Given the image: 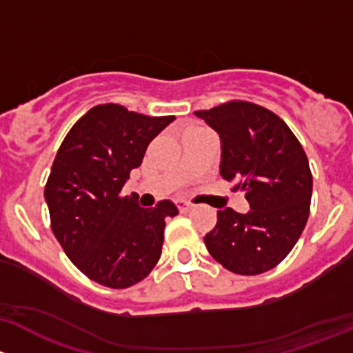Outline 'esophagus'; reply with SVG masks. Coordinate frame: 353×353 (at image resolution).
<instances>
[{"label":"esophagus","mask_w":353,"mask_h":353,"mask_svg":"<svg viewBox=\"0 0 353 353\" xmlns=\"http://www.w3.org/2000/svg\"><path fill=\"white\" fill-rule=\"evenodd\" d=\"M176 205H178V209H180V212H188V210L192 209V203H188V202H185V201H178L176 202Z\"/></svg>","instance_id":"esophagus-1"}]
</instances>
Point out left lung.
<instances>
[{"label":"left lung","mask_w":353,"mask_h":353,"mask_svg":"<svg viewBox=\"0 0 353 353\" xmlns=\"http://www.w3.org/2000/svg\"><path fill=\"white\" fill-rule=\"evenodd\" d=\"M221 139V175L246 192L250 210H217L203 243L216 261L239 275L270 270L289 255L310 217L312 175L303 146L274 112L228 101L195 112Z\"/></svg>","instance_id":"8db88e82"}]
</instances>
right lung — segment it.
<instances>
[{
	"mask_svg": "<svg viewBox=\"0 0 353 353\" xmlns=\"http://www.w3.org/2000/svg\"><path fill=\"white\" fill-rule=\"evenodd\" d=\"M175 117H148L122 105H97L64 137L47 180L50 228L66 255L92 281L125 289L158 263L172 201L144 209L122 197L130 170Z\"/></svg>",
	"mask_w": 353,
	"mask_h": 353,
	"instance_id": "right-lung-1",
	"label": "right lung"
}]
</instances>
